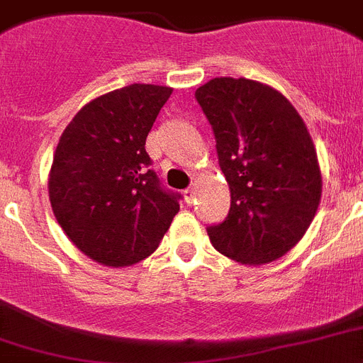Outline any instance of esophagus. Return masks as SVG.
I'll use <instances>...</instances> for the list:
<instances>
[{
  "label": "esophagus",
  "instance_id": "1",
  "mask_svg": "<svg viewBox=\"0 0 363 363\" xmlns=\"http://www.w3.org/2000/svg\"><path fill=\"white\" fill-rule=\"evenodd\" d=\"M194 196H196V193H194V187H189V189H185V191H184V198H185V202H187V203H193Z\"/></svg>",
  "mask_w": 363,
  "mask_h": 363
}]
</instances>
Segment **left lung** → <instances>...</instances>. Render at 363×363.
<instances>
[{"label": "left lung", "mask_w": 363, "mask_h": 363, "mask_svg": "<svg viewBox=\"0 0 363 363\" xmlns=\"http://www.w3.org/2000/svg\"><path fill=\"white\" fill-rule=\"evenodd\" d=\"M194 97L231 193L224 222L207 228L211 244L242 264L275 261L301 240L320 206L311 134L284 95L255 80L220 77Z\"/></svg>", "instance_id": "1"}]
</instances>
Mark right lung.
Returning a JSON list of instances; mask_svg holds the SVG:
<instances>
[{"label": "right lung", "mask_w": 363, "mask_h": 363, "mask_svg": "<svg viewBox=\"0 0 363 363\" xmlns=\"http://www.w3.org/2000/svg\"><path fill=\"white\" fill-rule=\"evenodd\" d=\"M172 88L130 84L93 99L66 126L49 172L57 222L80 252L130 266L156 252L179 211L150 169L147 135Z\"/></svg>", "instance_id": "right-lung-1"}]
</instances>
